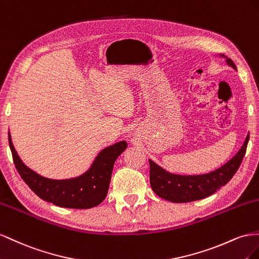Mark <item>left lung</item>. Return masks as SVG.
<instances>
[{"label":"left lung","mask_w":259,"mask_h":259,"mask_svg":"<svg viewBox=\"0 0 259 259\" xmlns=\"http://www.w3.org/2000/svg\"><path fill=\"white\" fill-rule=\"evenodd\" d=\"M220 56L226 57L220 54ZM226 62L236 70V66L231 58L226 57ZM249 134L244 144L235 156L217 170L201 176H179L172 175L164 170L161 167L150 161V182L152 190L159 197L174 203H188L198 201L215 193L231 180L234 174L238 171L244 157Z\"/></svg>","instance_id":"left-lung-1"}]
</instances>
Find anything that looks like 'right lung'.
Here are the masks:
<instances>
[{
	"label": "right lung",
	"instance_id": "1",
	"mask_svg": "<svg viewBox=\"0 0 259 259\" xmlns=\"http://www.w3.org/2000/svg\"><path fill=\"white\" fill-rule=\"evenodd\" d=\"M9 143L15 167L36 195L60 207L76 209L92 208L104 201L115 160L127 147L124 141L110 145L100 152L91 168L82 176L67 180H52L34 172L21 161L13 145L10 132Z\"/></svg>",
	"mask_w": 259,
	"mask_h": 259
}]
</instances>
